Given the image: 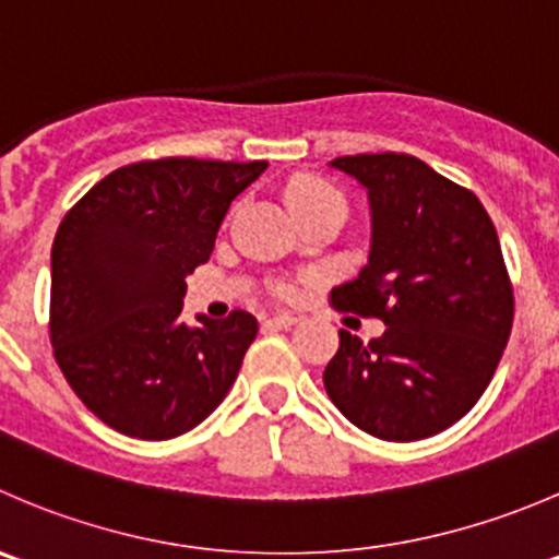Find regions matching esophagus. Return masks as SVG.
<instances>
[{"mask_svg": "<svg viewBox=\"0 0 559 559\" xmlns=\"http://www.w3.org/2000/svg\"><path fill=\"white\" fill-rule=\"evenodd\" d=\"M292 324H297L295 313H275V317L264 319V330H289Z\"/></svg>", "mask_w": 559, "mask_h": 559, "instance_id": "esophagus-1", "label": "esophagus"}]
</instances>
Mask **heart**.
Instances as JSON below:
<instances>
[{
  "label": "heart",
  "instance_id": "1",
  "mask_svg": "<svg viewBox=\"0 0 559 559\" xmlns=\"http://www.w3.org/2000/svg\"><path fill=\"white\" fill-rule=\"evenodd\" d=\"M322 199H344V197H341V193L335 191L328 180H322V177H317V175H300V177H295L289 186H286V202H289L292 210L306 207V204H317V202H322ZM275 292L289 300V297L297 295V286L295 284H278V289Z\"/></svg>",
  "mask_w": 559,
  "mask_h": 559
}]
</instances>
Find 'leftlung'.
<instances>
[{"mask_svg": "<svg viewBox=\"0 0 559 559\" xmlns=\"http://www.w3.org/2000/svg\"><path fill=\"white\" fill-rule=\"evenodd\" d=\"M333 166L368 191L371 253L330 302L382 319L384 333L362 344L338 330L324 390L371 437L426 440L478 404L511 338L513 284L497 229L473 191L420 158L344 155Z\"/></svg>", "mask_w": 559, "mask_h": 559, "instance_id": "left-lung-1", "label": "left lung"}]
</instances>
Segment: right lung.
<instances>
[{
	"instance_id": "1",
	"label": "right lung",
	"mask_w": 559,
	"mask_h": 559,
	"mask_svg": "<svg viewBox=\"0 0 559 559\" xmlns=\"http://www.w3.org/2000/svg\"><path fill=\"white\" fill-rule=\"evenodd\" d=\"M264 169L267 160H139L103 177L59 224L53 357L86 409L119 435H186L235 384L257 319L231 311L188 324L182 297L229 204Z\"/></svg>"
}]
</instances>
